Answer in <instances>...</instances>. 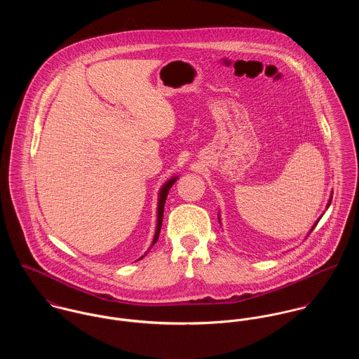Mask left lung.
<instances>
[{
	"label": "left lung",
	"instance_id": "obj_1",
	"mask_svg": "<svg viewBox=\"0 0 359 359\" xmlns=\"http://www.w3.org/2000/svg\"><path fill=\"white\" fill-rule=\"evenodd\" d=\"M332 194H333V191H332ZM330 202H332V196H330V198H329V201H327V203H326V209H327V208H329V206H330ZM320 217H322V215H320ZM320 217H319L318 220H317V222H316V224H314V226H313V227H311V230H310V233H311V231H313V230H314V229H316V226H317V223H318L319 220H320ZM217 219H219V223H220V224H222V220H220V213H219V215H217ZM310 233H309V234H310Z\"/></svg>",
	"mask_w": 359,
	"mask_h": 359
}]
</instances>
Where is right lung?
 Returning a JSON list of instances; mask_svg holds the SVG:
<instances>
[{
    "label": "right lung",
    "mask_w": 359,
    "mask_h": 359,
    "mask_svg": "<svg viewBox=\"0 0 359 359\" xmlns=\"http://www.w3.org/2000/svg\"><path fill=\"white\" fill-rule=\"evenodd\" d=\"M177 177H179V176L175 175V176H172L170 179H168V180L161 186L160 191H158V205H157V227H156V234H154V238H153L151 246L149 248V250L153 248V245L157 242V239L160 237L162 217H163V205H165V201H166V197H168V193H169L170 187L175 184V182L177 180ZM149 250H147V252H149ZM147 252L144 253V256L147 255ZM144 256H142L140 259H143ZM140 259H139V260H140Z\"/></svg>",
    "instance_id": "right-lung-1"
}]
</instances>
